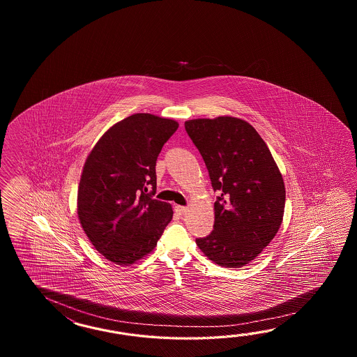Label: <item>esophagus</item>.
Masks as SVG:
<instances>
[{"label":"esophagus","mask_w":357,"mask_h":357,"mask_svg":"<svg viewBox=\"0 0 357 357\" xmlns=\"http://www.w3.org/2000/svg\"><path fill=\"white\" fill-rule=\"evenodd\" d=\"M175 211L178 213V214H183V213L188 211V208H186V206H182V205H176Z\"/></svg>","instance_id":"esophagus-1"}]
</instances>
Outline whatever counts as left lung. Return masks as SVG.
Masks as SVG:
<instances>
[{
	"label": "left lung",
	"mask_w": 357,
	"mask_h": 357,
	"mask_svg": "<svg viewBox=\"0 0 357 357\" xmlns=\"http://www.w3.org/2000/svg\"><path fill=\"white\" fill-rule=\"evenodd\" d=\"M185 129L220 192L213 231L197 245L220 266H246L281 227L286 202L281 172L258 131L241 119L189 120Z\"/></svg>",
	"instance_id": "8db88e82"
}]
</instances>
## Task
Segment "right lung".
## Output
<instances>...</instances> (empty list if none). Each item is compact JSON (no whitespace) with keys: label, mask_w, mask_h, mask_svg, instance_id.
<instances>
[{"label":"right lung","mask_w":357,"mask_h":357,"mask_svg":"<svg viewBox=\"0 0 357 357\" xmlns=\"http://www.w3.org/2000/svg\"><path fill=\"white\" fill-rule=\"evenodd\" d=\"M178 123L135 114L107 130L89 153L77 190V215L96 250L130 266L157 246L174 211L153 199L155 162Z\"/></svg>","instance_id":"add662e5"}]
</instances>
